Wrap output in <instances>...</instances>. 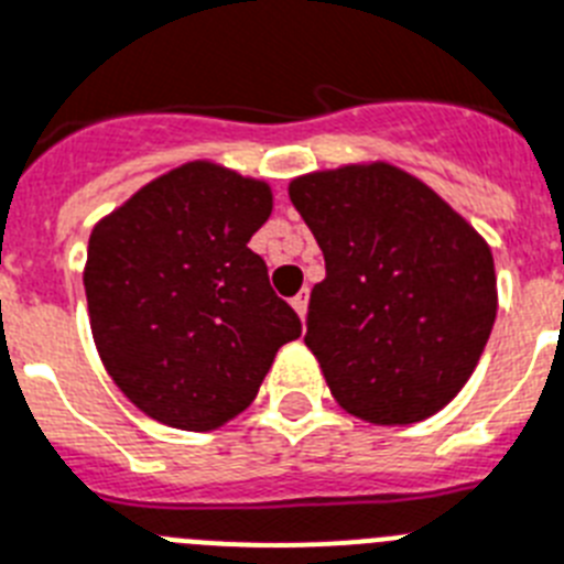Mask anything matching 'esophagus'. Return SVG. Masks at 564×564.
Masks as SVG:
<instances>
[{"label": "esophagus", "instance_id": "1", "mask_svg": "<svg viewBox=\"0 0 564 564\" xmlns=\"http://www.w3.org/2000/svg\"><path fill=\"white\" fill-rule=\"evenodd\" d=\"M292 306L301 318H306V306H310V290H301L295 297H292Z\"/></svg>", "mask_w": 564, "mask_h": 564}]
</instances>
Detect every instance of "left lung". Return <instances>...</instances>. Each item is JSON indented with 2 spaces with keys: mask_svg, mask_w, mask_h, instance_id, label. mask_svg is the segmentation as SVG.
I'll return each instance as SVG.
<instances>
[{
  "mask_svg": "<svg viewBox=\"0 0 564 564\" xmlns=\"http://www.w3.org/2000/svg\"><path fill=\"white\" fill-rule=\"evenodd\" d=\"M290 200L324 252L304 340L335 401L370 424H415L451 404L496 321L485 238L390 163L304 174Z\"/></svg>",
  "mask_w": 564,
  "mask_h": 564,
  "instance_id": "left-lung-1",
  "label": "left lung"
}]
</instances>
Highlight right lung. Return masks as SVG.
Returning a JSON list of instances; mask_svg holds the SVG:
<instances>
[{"mask_svg":"<svg viewBox=\"0 0 564 564\" xmlns=\"http://www.w3.org/2000/svg\"><path fill=\"white\" fill-rule=\"evenodd\" d=\"M269 215L263 180L197 160L94 226L83 274L94 344L160 424L206 433L243 413L274 352L301 335L249 249Z\"/></svg>","mask_w":564,"mask_h":564,"instance_id":"obj_1","label":"right lung"}]
</instances>
